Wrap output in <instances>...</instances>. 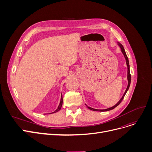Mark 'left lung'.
I'll return each instance as SVG.
<instances>
[{
	"mask_svg": "<svg viewBox=\"0 0 152 152\" xmlns=\"http://www.w3.org/2000/svg\"><path fill=\"white\" fill-rule=\"evenodd\" d=\"M118 45H119V47H120L121 49V52H122V53H123V55H124V56L125 59H126V64H127V79H128V85H127V89H126V91H125V92H124V95H123V96L122 97V98L120 99V100H119V101L116 103V104L115 106H113V107H111V108H107V109H105V110H97V109L92 108H91V107H88V106L86 105L87 107V108H88L90 109V110H91L96 111H109V110H111L114 109L115 107H116L118 105H119V104H120V103L122 102L123 99H124V96H125V95H126L127 91H128V89H129V88L130 84H131V74H130V70H129V60H128V58H127V57L126 53V52H125V50H124V47H123V45H121L120 43H119V42H118Z\"/></svg>",
	"mask_w": 152,
	"mask_h": 152,
	"instance_id": "obj_1",
	"label": "left lung"
}]
</instances>
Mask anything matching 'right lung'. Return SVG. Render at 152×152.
I'll return each instance as SVG.
<instances>
[{
	"mask_svg": "<svg viewBox=\"0 0 152 152\" xmlns=\"http://www.w3.org/2000/svg\"><path fill=\"white\" fill-rule=\"evenodd\" d=\"M62 103H63V98H62V94H61V100H60V104H59V105H58V108L54 112H52V113H56V112H57V111H58L60 109H61V106H62Z\"/></svg>",
	"mask_w": 152,
	"mask_h": 152,
	"instance_id": "right-lung-1",
	"label": "right lung"
}]
</instances>
